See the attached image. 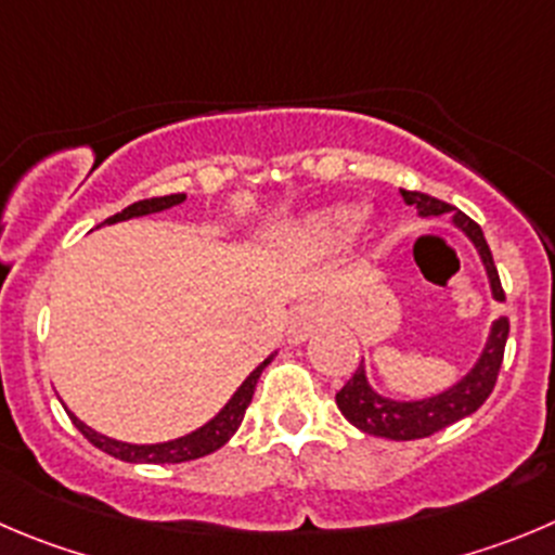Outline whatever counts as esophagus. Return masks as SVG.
<instances>
[{"label":"esophagus","instance_id":"34e87169","mask_svg":"<svg viewBox=\"0 0 555 555\" xmlns=\"http://www.w3.org/2000/svg\"><path fill=\"white\" fill-rule=\"evenodd\" d=\"M320 323H323V309H320L318 304L307 301L301 304V307H295V312L289 314V325H287L289 341H293V345L304 341Z\"/></svg>","mask_w":555,"mask_h":555}]
</instances>
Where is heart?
<instances>
[{"label":"heart","mask_w":555,"mask_h":555,"mask_svg":"<svg viewBox=\"0 0 555 555\" xmlns=\"http://www.w3.org/2000/svg\"><path fill=\"white\" fill-rule=\"evenodd\" d=\"M356 227H361V210L341 205L323 207V210H314V214L293 221L287 232H284V237L298 251L323 254L348 241Z\"/></svg>","instance_id":"obj_1"}]
</instances>
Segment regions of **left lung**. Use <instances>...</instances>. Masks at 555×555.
<instances>
[{"instance_id": "obj_1", "label": "left lung", "mask_w": 555, "mask_h": 555, "mask_svg": "<svg viewBox=\"0 0 555 555\" xmlns=\"http://www.w3.org/2000/svg\"><path fill=\"white\" fill-rule=\"evenodd\" d=\"M402 199H405V205L416 207V214L422 219H438V216L447 214L452 216V227H457L474 243L476 254H479L485 273H488L490 295H493L495 301H504L499 271H495L488 241L481 235V227L470 221L465 214H460L457 207L435 199V196L418 194V191H402ZM506 336H509V320H493L488 341H485V348H481L474 366L449 388H443L438 395L418 397V400H395V397L375 391L370 377H366L364 361H361L356 375L336 391V405H339L341 416L366 435H377V438H388V441L427 438V435L470 416L476 408H481V402L488 400L495 386V377H499L501 361H504Z\"/></svg>"}]
</instances>
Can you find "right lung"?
<instances>
[{
    "label": "right lung",
    "mask_w": 555,
    "mask_h": 555,
    "mask_svg": "<svg viewBox=\"0 0 555 555\" xmlns=\"http://www.w3.org/2000/svg\"><path fill=\"white\" fill-rule=\"evenodd\" d=\"M185 194H167V196H153V199H139L133 205H128L126 210L120 214H114L112 219H106L103 224H117V221H128V219H142V216L150 214H160V210H169L175 205H183ZM276 350L262 361L257 370L248 372L246 380L237 386L235 395L227 400V405L216 413L210 422H205L202 427H196L194 433H185L180 438H172V441H160V443H128V441H117V438H108V435L95 433L92 427H87L76 413L67 411L70 422L76 424L81 435H85L87 441L92 447H98L101 452L112 454L117 460H126V463H185V460H196L205 457V454L216 452V449L224 447L230 441L232 435L237 433L243 422V413H246L248 402L254 397V388H257V380H260L262 370L273 361Z\"/></svg>",
    "instance_id": "add662e5"
}]
</instances>
